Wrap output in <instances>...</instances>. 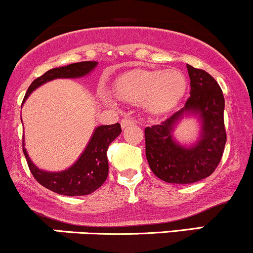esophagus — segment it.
<instances>
[{
	"label": "esophagus",
	"instance_id": "obj_1",
	"mask_svg": "<svg viewBox=\"0 0 253 253\" xmlns=\"http://www.w3.org/2000/svg\"><path fill=\"white\" fill-rule=\"evenodd\" d=\"M134 123H135L134 118H130V117H124L121 122L122 127H126L127 126H131V124H134Z\"/></svg>",
	"mask_w": 253,
	"mask_h": 253
}]
</instances>
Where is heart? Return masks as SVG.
<instances>
[{
	"label": "heart",
	"mask_w": 253,
	"mask_h": 253,
	"mask_svg": "<svg viewBox=\"0 0 253 253\" xmlns=\"http://www.w3.org/2000/svg\"><path fill=\"white\" fill-rule=\"evenodd\" d=\"M187 80L178 70L149 71L132 70L124 73L116 83V93L126 101L143 102L151 112L170 110L182 99Z\"/></svg>",
	"instance_id": "heart-1"
}]
</instances>
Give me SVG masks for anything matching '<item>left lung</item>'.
<instances>
[{
  "label": "left lung",
  "instance_id": "left-lung-1",
  "mask_svg": "<svg viewBox=\"0 0 253 253\" xmlns=\"http://www.w3.org/2000/svg\"><path fill=\"white\" fill-rule=\"evenodd\" d=\"M191 96L180 111L160 124L145 129L146 157L154 175L169 183H194L216 170L227 142L224 126V96L216 80L202 69L187 65ZM199 113L203 121L201 141L183 149L172 140L173 126L183 114Z\"/></svg>",
  "mask_w": 253,
  "mask_h": 253
}]
</instances>
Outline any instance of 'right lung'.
<instances>
[{"mask_svg": "<svg viewBox=\"0 0 253 253\" xmlns=\"http://www.w3.org/2000/svg\"><path fill=\"white\" fill-rule=\"evenodd\" d=\"M96 65V61H82L67 65L64 67H58V69H51L31 83L24 100L37 86L42 85L43 83L48 82V81L55 80V78L82 77V76L90 72ZM121 132L122 129L119 123L96 127L93 137L89 141L88 146H86L85 151L83 152L81 158L70 169L61 171V172H45V171L37 169L30 160L28 153L24 148V142L23 152L25 154L26 162H28L29 169L31 171L32 176L43 187L58 193V194L69 195V197L86 195L101 187L107 178V149Z\"/></svg>", "mask_w": 253, "mask_h": 253, "instance_id": "obj_1", "label": "right lung"}]
</instances>
